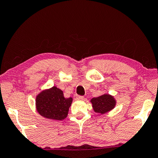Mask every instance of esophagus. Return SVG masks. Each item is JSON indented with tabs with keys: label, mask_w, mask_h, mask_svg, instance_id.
Masks as SVG:
<instances>
[{
	"label": "esophagus",
	"mask_w": 158,
	"mask_h": 158,
	"mask_svg": "<svg viewBox=\"0 0 158 158\" xmlns=\"http://www.w3.org/2000/svg\"><path fill=\"white\" fill-rule=\"evenodd\" d=\"M73 98L75 100H82L83 99L84 97L82 96H78V95H74L73 96Z\"/></svg>",
	"instance_id": "obj_1"
}]
</instances>
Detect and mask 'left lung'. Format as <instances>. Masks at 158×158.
Segmentation results:
<instances>
[{
	"instance_id": "obj_1",
	"label": "left lung",
	"mask_w": 158,
	"mask_h": 158,
	"mask_svg": "<svg viewBox=\"0 0 158 158\" xmlns=\"http://www.w3.org/2000/svg\"><path fill=\"white\" fill-rule=\"evenodd\" d=\"M90 102L92 104L94 112L100 114L111 111L114 108L117 103L114 96L108 94H105L98 97L93 98Z\"/></svg>"
}]
</instances>
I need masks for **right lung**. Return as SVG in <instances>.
<instances>
[{
  "label": "right lung",
  "instance_id": "1",
  "mask_svg": "<svg viewBox=\"0 0 158 158\" xmlns=\"http://www.w3.org/2000/svg\"><path fill=\"white\" fill-rule=\"evenodd\" d=\"M72 101L73 98H64L62 91L53 86L36 96V109L43 117L61 121L67 117Z\"/></svg>",
  "mask_w": 158,
  "mask_h": 158
}]
</instances>
